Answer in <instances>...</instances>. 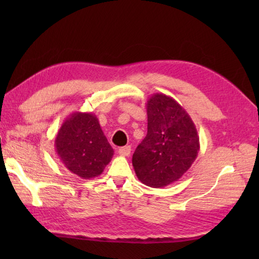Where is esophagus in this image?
Returning a JSON list of instances; mask_svg holds the SVG:
<instances>
[{
	"mask_svg": "<svg viewBox=\"0 0 259 259\" xmlns=\"http://www.w3.org/2000/svg\"><path fill=\"white\" fill-rule=\"evenodd\" d=\"M130 152H131L130 146L120 147L119 151H117V153H119V154H120L121 156H128V155H130Z\"/></svg>",
	"mask_w": 259,
	"mask_h": 259,
	"instance_id": "esophagus-1",
	"label": "esophagus"
}]
</instances>
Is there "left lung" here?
Segmentation results:
<instances>
[{"mask_svg":"<svg viewBox=\"0 0 259 259\" xmlns=\"http://www.w3.org/2000/svg\"><path fill=\"white\" fill-rule=\"evenodd\" d=\"M147 135L136 148L133 165L143 184L160 188L177 182L200 151L198 130L172 97L154 94L147 99Z\"/></svg>","mask_w":259,"mask_h":259,"instance_id":"left-lung-1","label":"left lung"}]
</instances>
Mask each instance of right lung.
Instances as JSON below:
<instances>
[{"label":"right lung","mask_w":259,"mask_h":259,"mask_svg":"<svg viewBox=\"0 0 259 259\" xmlns=\"http://www.w3.org/2000/svg\"><path fill=\"white\" fill-rule=\"evenodd\" d=\"M55 148L64 166L83 179L98 177L114 154L98 117L91 112L69 114L57 133Z\"/></svg>","instance_id":"obj_1"}]
</instances>
